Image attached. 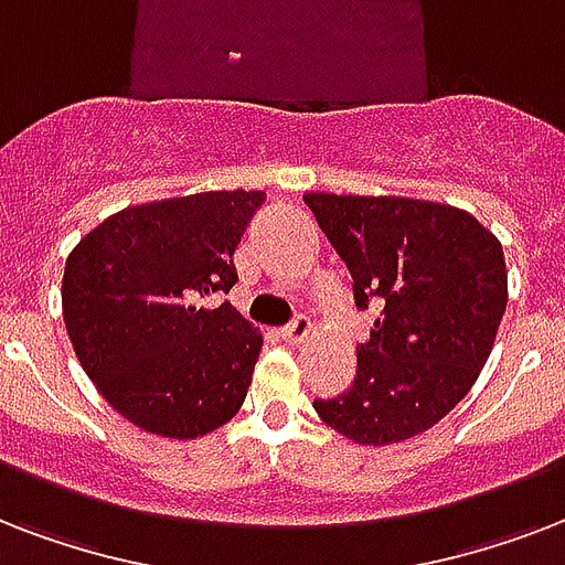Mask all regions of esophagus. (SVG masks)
Masks as SVG:
<instances>
[{"instance_id": "obj_1", "label": "esophagus", "mask_w": 565, "mask_h": 565, "mask_svg": "<svg viewBox=\"0 0 565 565\" xmlns=\"http://www.w3.org/2000/svg\"><path fill=\"white\" fill-rule=\"evenodd\" d=\"M278 334H281L284 343H301V340H308L313 334V322L308 317H292L290 326H284Z\"/></svg>"}]
</instances>
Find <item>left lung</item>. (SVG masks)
<instances>
[{"label":"left lung","instance_id":"left-lung-1","mask_svg":"<svg viewBox=\"0 0 565 565\" xmlns=\"http://www.w3.org/2000/svg\"><path fill=\"white\" fill-rule=\"evenodd\" d=\"M305 204L375 308L345 393L317 398L326 425L361 446L434 428L472 390L508 308L501 243L451 204L402 195L308 193Z\"/></svg>","mask_w":565,"mask_h":565}]
</instances>
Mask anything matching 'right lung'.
I'll use <instances>...</instances> for the list:
<instances>
[{"label":"right lung","mask_w":565,"mask_h":565,"mask_svg":"<svg viewBox=\"0 0 565 565\" xmlns=\"http://www.w3.org/2000/svg\"><path fill=\"white\" fill-rule=\"evenodd\" d=\"M257 190L137 204L66 257L64 322L84 372L149 434L202 437L246 402L260 334L213 296L237 284L234 248Z\"/></svg>","instance_id":"obj_1"}]
</instances>
